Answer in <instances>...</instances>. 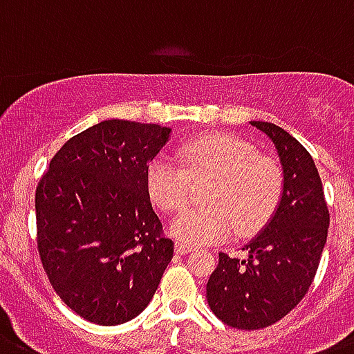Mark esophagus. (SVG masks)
<instances>
[{
    "label": "esophagus",
    "instance_id": "1",
    "mask_svg": "<svg viewBox=\"0 0 354 354\" xmlns=\"http://www.w3.org/2000/svg\"><path fill=\"white\" fill-rule=\"evenodd\" d=\"M192 250H194V246H192V245H187V243H182V241L176 243V254L185 255V254H189V252H192Z\"/></svg>",
    "mask_w": 354,
    "mask_h": 354
}]
</instances>
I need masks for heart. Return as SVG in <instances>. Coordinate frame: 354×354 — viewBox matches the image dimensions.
<instances>
[{"instance_id":"obj_1","label":"heart","mask_w":354,"mask_h":354,"mask_svg":"<svg viewBox=\"0 0 354 354\" xmlns=\"http://www.w3.org/2000/svg\"><path fill=\"white\" fill-rule=\"evenodd\" d=\"M178 162L156 156L145 169V189L158 209L174 212L189 198L191 178L214 176L209 207L187 209L169 232L187 245H210L230 234L252 236L272 219L283 200L284 176L275 160L257 154L248 142L228 133H209L183 142Z\"/></svg>"}]
</instances>
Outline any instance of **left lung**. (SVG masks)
I'll return each mask as SVG.
<instances>
[{"mask_svg": "<svg viewBox=\"0 0 354 354\" xmlns=\"http://www.w3.org/2000/svg\"><path fill=\"white\" fill-rule=\"evenodd\" d=\"M275 147L284 176L283 200L259 232L234 259L219 254L207 283V301L221 322L261 329L281 320L302 301L319 268L329 212L311 154L283 127L250 122Z\"/></svg>", "mask_w": 354, "mask_h": 354, "instance_id": "obj_1", "label": "left lung"}]
</instances>
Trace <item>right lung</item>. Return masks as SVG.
<instances>
[{
    "mask_svg": "<svg viewBox=\"0 0 354 354\" xmlns=\"http://www.w3.org/2000/svg\"><path fill=\"white\" fill-rule=\"evenodd\" d=\"M171 127L104 120L62 145L35 191L37 246L62 302L118 326L147 308L172 259L145 189Z\"/></svg>",
    "mask_w": 354,
    "mask_h": 354,
    "instance_id": "1",
    "label": "right lung"
}]
</instances>
